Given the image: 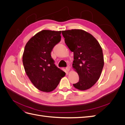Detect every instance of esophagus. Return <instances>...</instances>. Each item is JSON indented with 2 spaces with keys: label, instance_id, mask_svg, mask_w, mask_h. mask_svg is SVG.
I'll list each match as a JSON object with an SVG mask.
<instances>
[{
  "label": "esophagus",
  "instance_id": "34e87169",
  "mask_svg": "<svg viewBox=\"0 0 125 125\" xmlns=\"http://www.w3.org/2000/svg\"><path fill=\"white\" fill-rule=\"evenodd\" d=\"M66 70H67V71H69L70 70V68L69 67H67L66 68Z\"/></svg>",
  "mask_w": 125,
  "mask_h": 125
}]
</instances>
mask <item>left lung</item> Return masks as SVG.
Listing matches in <instances>:
<instances>
[{"label": "left lung", "mask_w": 125, "mask_h": 125, "mask_svg": "<svg viewBox=\"0 0 125 125\" xmlns=\"http://www.w3.org/2000/svg\"><path fill=\"white\" fill-rule=\"evenodd\" d=\"M65 42L73 52V67L79 80L75 88L84 91L91 88L99 80L104 66L103 51L96 39L80 29L62 31Z\"/></svg>", "instance_id": "8db88e82"}]
</instances>
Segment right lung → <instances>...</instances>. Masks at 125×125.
<instances>
[{
    "label": "right lung",
    "mask_w": 125,
    "mask_h": 125,
    "mask_svg": "<svg viewBox=\"0 0 125 125\" xmlns=\"http://www.w3.org/2000/svg\"><path fill=\"white\" fill-rule=\"evenodd\" d=\"M62 31L42 30L26 44L22 56L25 73L37 89L45 92L54 90L66 73L54 64L51 53L61 40Z\"/></svg>",
    "instance_id": "right-lung-1"
}]
</instances>
